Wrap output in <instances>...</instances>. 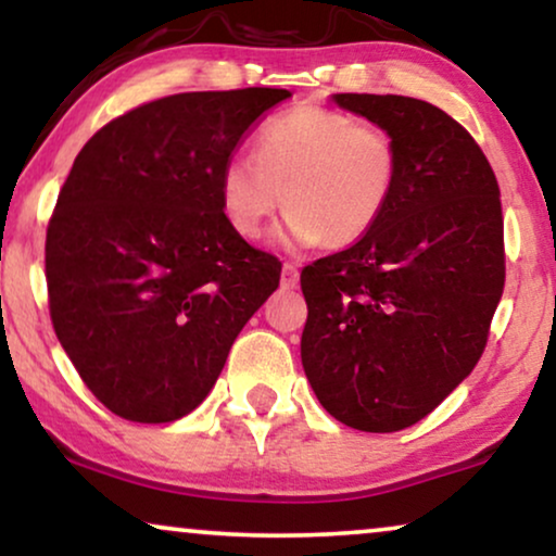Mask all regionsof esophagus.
<instances>
[{
    "label": "esophagus",
    "mask_w": 556,
    "mask_h": 556,
    "mask_svg": "<svg viewBox=\"0 0 556 556\" xmlns=\"http://www.w3.org/2000/svg\"><path fill=\"white\" fill-rule=\"evenodd\" d=\"M298 285H300V271H298V266L287 262V264L282 266V287H285V290H294V287H298Z\"/></svg>",
    "instance_id": "34e87169"
}]
</instances>
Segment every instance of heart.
I'll use <instances>...</instances> for the list:
<instances>
[{
	"label": "heart",
	"instance_id": "b5f03b06",
	"mask_svg": "<svg viewBox=\"0 0 556 556\" xmlns=\"http://www.w3.org/2000/svg\"><path fill=\"white\" fill-rule=\"evenodd\" d=\"M254 153H230L217 174L228 226L254 241L287 205L274 241L351 245L377 228L400 181L397 140L349 112L300 104L258 128Z\"/></svg>",
	"mask_w": 556,
	"mask_h": 556
}]
</instances>
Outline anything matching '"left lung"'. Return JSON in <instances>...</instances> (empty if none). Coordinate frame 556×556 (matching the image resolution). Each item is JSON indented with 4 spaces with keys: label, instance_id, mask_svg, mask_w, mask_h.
Instances as JSON below:
<instances>
[{
    "label": "left lung",
    "instance_id": "1",
    "mask_svg": "<svg viewBox=\"0 0 556 556\" xmlns=\"http://www.w3.org/2000/svg\"><path fill=\"white\" fill-rule=\"evenodd\" d=\"M397 140L400 181L362 241L300 274V356L320 405L356 431L426 418L488 343L505 282L501 189L444 110L397 94H333Z\"/></svg>",
    "mask_w": 556,
    "mask_h": 556
}]
</instances>
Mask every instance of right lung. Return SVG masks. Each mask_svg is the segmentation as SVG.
Listing matches in <instances>:
<instances>
[{
  "label": "right lung",
  "instance_id": "obj_1",
  "mask_svg": "<svg viewBox=\"0 0 556 556\" xmlns=\"http://www.w3.org/2000/svg\"><path fill=\"white\" fill-rule=\"evenodd\" d=\"M287 89L185 91L104 125L76 156L46 236L51 320L115 416L192 413L282 264L228 226L217 174Z\"/></svg>",
  "mask_w": 556,
  "mask_h": 556
}]
</instances>
